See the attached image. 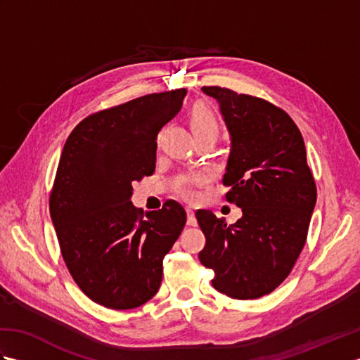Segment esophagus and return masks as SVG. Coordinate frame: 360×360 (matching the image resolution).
<instances>
[{
  "label": "esophagus",
  "mask_w": 360,
  "mask_h": 360,
  "mask_svg": "<svg viewBox=\"0 0 360 360\" xmlns=\"http://www.w3.org/2000/svg\"><path fill=\"white\" fill-rule=\"evenodd\" d=\"M187 224H188V226H196V224H198V223H196L195 212H193V209H190V207H187Z\"/></svg>",
  "instance_id": "esophagus-1"
}]
</instances>
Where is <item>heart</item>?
Masks as SVG:
<instances>
[{
	"label": "heart",
	"instance_id": "b5f03b06",
	"mask_svg": "<svg viewBox=\"0 0 360 360\" xmlns=\"http://www.w3.org/2000/svg\"><path fill=\"white\" fill-rule=\"evenodd\" d=\"M188 120L196 137L204 134L217 137L219 133V120L209 105L196 103L190 111ZM205 181H207L205 176L198 173L181 174L174 179L173 190L187 201H196L200 198V187L205 184Z\"/></svg>",
	"mask_w": 360,
	"mask_h": 360
}]
</instances>
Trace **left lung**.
<instances>
[{"label":"left lung","instance_id":"obj_1","mask_svg":"<svg viewBox=\"0 0 360 360\" xmlns=\"http://www.w3.org/2000/svg\"><path fill=\"white\" fill-rule=\"evenodd\" d=\"M217 98L231 133L223 184L226 200L243 210L227 226L210 210H198L205 235L200 262L218 292L236 300L271 294L292 271L307 243L317 200L300 129L286 111L262 97L202 86Z\"/></svg>","mask_w":360,"mask_h":360}]
</instances>
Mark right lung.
I'll use <instances>...</instances> for the list:
<instances>
[{
  "label": "right lung",
  "instance_id": "obj_1",
  "mask_svg": "<svg viewBox=\"0 0 360 360\" xmlns=\"http://www.w3.org/2000/svg\"><path fill=\"white\" fill-rule=\"evenodd\" d=\"M186 94L153 93L89 114L65 143L51 218L74 281L105 308L134 309L155 297L164 257L186 226L173 200L148 213L129 201L133 182L155 172L156 136Z\"/></svg>",
  "mask_w": 360,
  "mask_h": 360
}]
</instances>
